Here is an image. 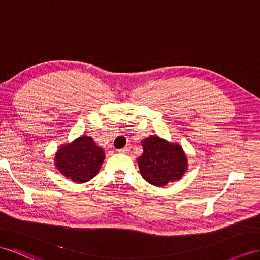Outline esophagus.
<instances>
[{
  "label": "esophagus",
  "mask_w": 260,
  "mask_h": 260,
  "mask_svg": "<svg viewBox=\"0 0 260 260\" xmlns=\"http://www.w3.org/2000/svg\"><path fill=\"white\" fill-rule=\"evenodd\" d=\"M131 150V146H125L124 148H122V149H120V150H118V152H122V153H127L128 151Z\"/></svg>",
  "instance_id": "1"
}]
</instances>
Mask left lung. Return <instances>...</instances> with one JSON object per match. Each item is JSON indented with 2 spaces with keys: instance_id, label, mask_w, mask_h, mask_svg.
<instances>
[{
  "instance_id": "8db88e82",
  "label": "left lung",
  "mask_w": 260,
  "mask_h": 260,
  "mask_svg": "<svg viewBox=\"0 0 260 260\" xmlns=\"http://www.w3.org/2000/svg\"><path fill=\"white\" fill-rule=\"evenodd\" d=\"M144 152L137 159L143 179L157 187L181 180L187 171L188 160L182 146L170 143L158 135L142 142Z\"/></svg>"
}]
</instances>
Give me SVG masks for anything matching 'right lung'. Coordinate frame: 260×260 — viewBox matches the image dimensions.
Wrapping results in <instances>:
<instances>
[{"instance_id":"obj_1","label":"right lung","mask_w":260,"mask_h":260,"mask_svg":"<svg viewBox=\"0 0 260 260\" xmlns=\"http://www.w3.org/2000/svg\"><path fill=\"white\" fill-rule=\"evenodd\" d=\"M105 158V150L92 137L81 135L58 148L54 166L66 179L80 184L90 181L99 173Z\"/></svg>"}]
</instances>
